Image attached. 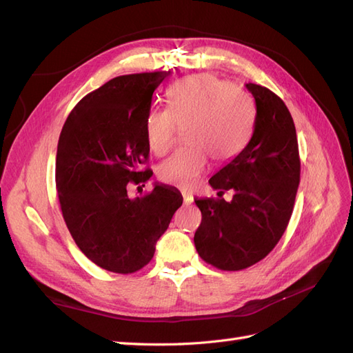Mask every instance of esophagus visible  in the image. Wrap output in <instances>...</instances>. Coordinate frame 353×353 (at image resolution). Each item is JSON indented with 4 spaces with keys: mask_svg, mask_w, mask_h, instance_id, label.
Segmentation results:
<instances>
[{
    "mask_svg": "<svg viewBox=\"0 0 353 353\" xmlns=\"http://www.w3.org/2000/svg\"><path fill=\"white\" fill-rule=\"evenodd\" d=\"M183 197H184V205H191V203H193V196L184 193V191H183Z\"/></svg>",
    "mask_w": 353,
    "mask_h": 353,
    "instance_id": "34e87169",
    "label": "esophagus"
}]
</instances>
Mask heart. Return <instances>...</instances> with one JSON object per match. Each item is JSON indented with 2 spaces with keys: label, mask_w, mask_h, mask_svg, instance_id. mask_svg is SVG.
Wrapping results in <instances>:
<instances>
[{
  "label": "heart",
  "mask_w": 353,
  "mask_h": 353,
  "mask_svg": "<svg viewBox=\"0 0 353 353\" xmlns=\"http://www.w3.org/2000/svg\"><path fill=\"white\" fill-rule=\"evenodd\" d=\"M168 109H152L145 117V137L156 156L174 145L176 127L187 126L188 145L159 166L165 184L190 187L206 172L209 155L216 162L236 157L248 141L252 126L250 104L232 85L213 74H196L172 85L166 92Z\"/></svg>",
  "instance_id": "1"
}]
</instances>
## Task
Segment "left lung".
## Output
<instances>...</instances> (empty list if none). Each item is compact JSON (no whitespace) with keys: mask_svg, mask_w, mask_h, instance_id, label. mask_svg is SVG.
Wrapping results in <instances>:
<instances>
[{"mask_svg":"<svg viewBox=\"0 0 353 353\" xmlns=\"http://www.w3.org/2000/svg\"><path fill=\"white\" fill-rule=\"evenodd\" d=\"M254 100L253 134L239 156L209 179L219 199H194L201 223L194 234L200 258L222 271L262 261L290 221L301 181L293 117L271 90L245 83ZM231 189V202L221 194Z\"/></svg>","mask_w":353,"mask_h":353,"instance_id":"obj_1","label":"left lung"}]
</instances>
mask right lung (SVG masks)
Here are the masks:
<instances>
[{
	"instance_id": "right-lung-1",
	"label": "right lung",
	"mask_w": 353,
	"mask_h": 353,
	"mask_svg": "<svg viewBox=\"0 0 353 353\" xmlns=\"http://www.w3.org/2000/svg\"><path fill=\"white\" fill-rule=\"evenodd\" d=\"M169 72L123 74L85 95L63 126L56 187L68 230L81 252L116 274L140 271L152 261L183 196L156 184L130 197L128 185L147 183L150 153L145 117L153 92Z\"/></svg>"
}]
</instances>
